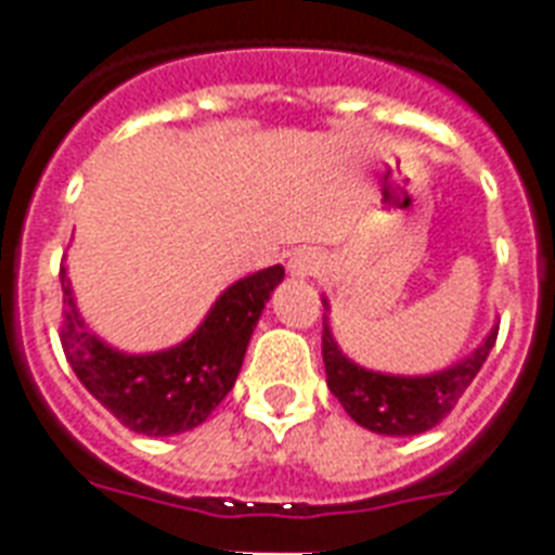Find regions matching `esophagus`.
Wrapping results in <instances>:
<instances>
[{
    "label": "esophagus",
    "mask_w": 555,
    "mask_h": 555,
    "mask_svg": "<svg viewBox=\"0 0 555 555\" xmlns=\"http://www.w3.org/2000/svg\"><path fill=\"white\" fill-rule=\"evenodd\" d=\"M322 268V259H320V253L317 250H296L294 256H291V261H287V270H291V276L296 279H311L317 276Z\"/></svg>",
    "instance_id": "obj_1"
}]
</instances>
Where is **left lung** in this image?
Instances as JSON below:
<instances>
[{
	"instance_id": "1",
	"label": "left lung",
	"mask_w": 555,
	"mask_h": 555,
	"mask_svg": "<svg viewBox=\"0 0 555 555\" xmlns=\"http://www.w3.org/2000/svg\"><path fill=\"white\" fill-rule=\"evenodd\" d=\"M325 311L328 299H322ZM325 331H322V360H325V374H328L331 395L337 397L343 409L351 414L363 429L377 431V435H391V438H409L421 431L438 426L447 417L466 386L473 383L475 374L490 357V348L495 346L499 328H492L481 339V346L473 354L457 360L449 369L431 371V374H383L357 365L343 354L337 339L331 334L328 313H325Z\"/></svg>"
}]
</instances>
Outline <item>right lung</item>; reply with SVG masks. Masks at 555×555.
<instances>
[{
	"label": "right lung",
	"mask_w": 555,
	"mask_h": 555,
	"mask_svg": "<svg viewBox=\"0 0 555 555\" xmlns=\"http://www.w3.org/2000/svg\"><path fill=\"white\" fill-rule=\"evenodd\" d=\"M282 279V264L256 270L218 296L184 343L150 354H126L91 334L63 268L60 343L65 360L91 397L124 426L152 438L181 435L207 421L233 388L253 328Z\"/></svg>",
	"instance_id": "right-lung-1"
}]
</instances>
